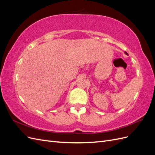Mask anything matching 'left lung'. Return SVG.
<instances>
[{"instance_id": "8db88e82", "label": "left lung", "mask_w": 155, "mask_h": 155, "mask_svg": "<svg viewBox=\"0 0 155 155\" xmlns=\"http://www.w3.org/2000/svg\"><path fill=\"white\" fill-rule=\"evenodd\" d=\"M125 54L126 55H128V54H127V52H126V51H125Z\"/></svg>"}]
</instances>
